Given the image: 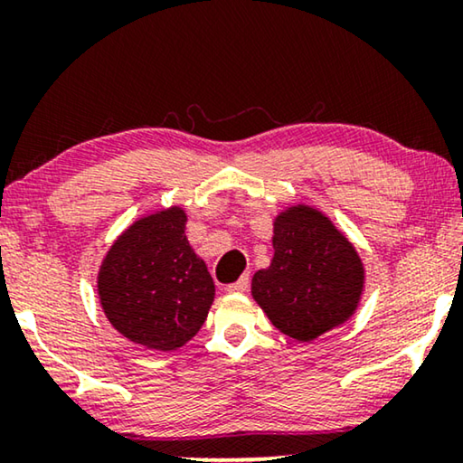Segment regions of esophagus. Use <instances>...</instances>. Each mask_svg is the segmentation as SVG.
Returning <instances> with one entry per match:
<instances>
[{
  "label": "esophagus",
  "mask_w": 463,
  "mask_h": 463,
  "mask_svg": "<svg viewBox=\"0 0 463 463\" xmlns=\"http://www.w3.org/2000/svg\"><path fill=\"white\" fill-rule=\"evenodd\" d=\"M249 287H250V276L246 274V276L240 278L238 282L230 284V287H227V293H246V290H249Z\"/></svg>",
  "instance_id": "obj_1"
}]
</instances>
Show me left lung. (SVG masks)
<instances>
[{"label": "left lung", "instance_id": "8db88e82", "mask_svg": "<svg viewBox=\"0 0 463 463\" xmlns=\"http://www.w3.org/2000/svg\"><path fill=\"white\" fill-rule=\"evenodd\" d=\"M271 244L274 259L252 276L250 293L278 331L307 344L352 318L364 287L363 259L326 214L287 208Z\"/></svg>", "mask_w": 463, "mask_h": 463}]
</instances>
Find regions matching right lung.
Listing matches in <instances>:
<instances>
[{"label": "right lung", "instance_id": "1", "mask_svg": "<svg viewBox=\"0 0 463 463\" xmlns=\"http://www.w3.org/2000/svg\"><path fill=\"white\" fill-rule=\"evenodd\" d=\"M185 223L179 206L147 214L113 242L100 263L99 299L107 320L147 350L185 345L213 306L214 282L187 242Z\"/></svg>", "mask_w": 463, "mask_h": 463}]
</instances>
